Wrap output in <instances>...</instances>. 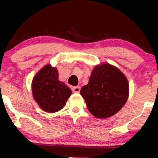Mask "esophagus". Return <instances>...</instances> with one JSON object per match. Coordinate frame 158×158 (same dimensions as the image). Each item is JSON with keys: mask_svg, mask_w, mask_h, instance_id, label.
Wrapping results in <instances>:
<instances>
[{"mask_svg": "<svg viewBox=\"0 0 158 158\" xmlns=\"http://www.w3.org/2000/svg\"><path fill=\"white\" fill-rule=\"evenodd\" d=\"M72 91L75 93H79L80 92V87L79 86H73L72 87Z\"/></svg>", "mask_w": 158, "mask_h": 158, "instance_id": "34e87169", "label": "esophagus"}]
</instances>
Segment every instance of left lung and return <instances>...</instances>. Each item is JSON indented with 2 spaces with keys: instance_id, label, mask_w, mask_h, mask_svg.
<instances>
[{
  "instance_id": "left-lung-1",
  "label": "left lung",
  "mask_w": 158,
  "mask_h": 158,
  "mask_svg": "<svg viewBox=\"0 0 158 158\" xmlns=\"http://www.w3.org/2000/svg\"><path fill=\"white\" fill-rule=\"evenodd\" d=\"M80 94L92 115L106 118L118 112L126 103L128 81L118 68L101 63L92 69L89 83L82 87Z\"/></svg>"
}]
</instances>
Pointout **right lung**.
<instances>
[{
    "label": "right lung",
    "mask_w": 158,
    "mask_h": 158,
    "mask_svg": "<svg viewBox=\"0 0 158 158\" xmlns=\"http://www.w3.org/2000/svg\"><path fill=\"white\" fill-rule=\"evenodd\" d=\"M58 78L56 68L47 64L36 73L32 80L33 98L46 112L54 113L61 110L72 94L71 89Z\"/></svg>",
    "instance_id": "1"
}]
</instances>
